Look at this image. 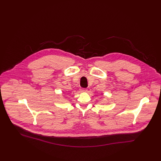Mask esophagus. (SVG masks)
<instances>
[{"label":"esophagus","instance_id":"34e87169","mask_svg":"<svg viewBox=\"0 0 161 161\" xmlns=\"http://www.w3.org/2000/svg\"><path fill=\"white\" fill-rule=\"evenodd\" d=\"M81 91L83 92H87V89H85V88H83V89H81Z\"/></svg>","mask_w":161,"mask_h":161}]
</instances>
